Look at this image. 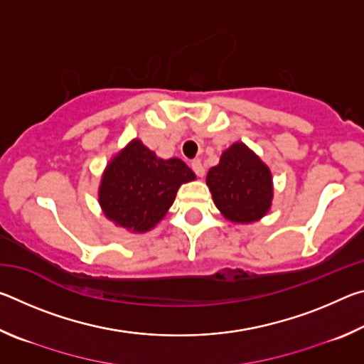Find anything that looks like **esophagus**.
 <instances>
[{"label": "esophagus", "mask_w": 364, "mask_h": 364, "mask_svg": "<svg viewBox=\"0 0 364 364\" xmlns=\"http://www.w3.org/2000/svg\"><path fill=\"white\" fill-rule=\"evenodd\" d=\"M191 167H193V170H194V173L199 176V178H202L205 175V167L204 165H202V162L200 160H193V164H191Z\"/></svg>", "instance_id": "34e87169"}]
</instances>
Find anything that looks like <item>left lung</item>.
Instances as JSON below:
<instances>
[{"mask_svg":"<svg viewBox=\"0 0 364 364\" xmlns=\"http://www.w3.org/2000/svg\"><path fill=\"white\" fill-rule=\"evenodd\" d=\"M212 199L226 220L249 225L262 220L273 204V175L268 165L241 141L221 152L207 173Z\"/></svg>","mask_w":364,"mask_h":364,"instance_id":"8db88e82","label":"left lung"}]
</instances>
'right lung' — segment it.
Segmentation results:
<instances>
[{"instance_id":"add662e5","label":"right lung","mask_w":364,"mask_h":364,"mask_svg":"<svg viewBox=\"0 0 364 364\" xmlns=\"http://www.w3.org/2000/svg\"><path fill=\"white\" fill-rule=\"evenodd\" d=\"M194 180V171L181 159H160L134 138L107 162L97 200L117 228L143 234L165 218L181 184Z\"/></svg>"}]
</instances>
